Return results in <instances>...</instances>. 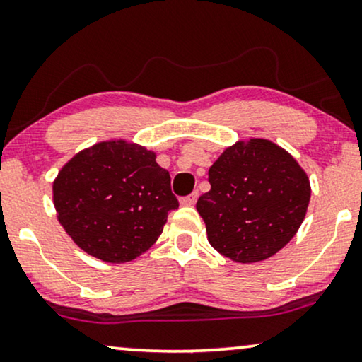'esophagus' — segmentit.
Instances as JSON below:
<instances>
[{"label":"esophagus","mask_w":362,"mask_h":362,"mask_svg":"<svg viewBox=\"0 0 362 362\" xmlns=\"http://www.w3.org/2000/svg\"><path fill=\"white\" fill-rule=\"evenodd\" d=\"M198 196H199L198 191L191 192V194L186 196V198H181V204L182 206H192L196 203V201H198Z\"/></svg>","instance_id":"obj_1"}]
</instances>
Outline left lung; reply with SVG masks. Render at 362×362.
<instances>
[{"instance_id":"obj_1","label":"left lung","mask_w":362,"mask_h":362,"mask_svg":"<svg viewBox=\"0 0 362 362\" xmlns=\"http://www.w3.org/2000/svg\"><path fill=\"white\" fill-rule=\"evenodd\" d=\"M211 189L196 203L208 241L236 262H257L288 244L306 216L311 186L283 148L250 139L209 168Z\"/></svg>"}]
</instances>
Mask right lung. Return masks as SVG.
Wrapping results in <instances>:
<instances>
[{"label":"right lung","mask_w":362,"mask_h":362,"mask_svg":"<svg viewBox=\"0 0 362 362\" xmlns=\"http://www.w3.org/2000/svg\"><path fill=\"white\" fill-rule=\"evenodd\" d=\"M61 226L88 255L133 261L149 250L177 209L170 173L156 154L126 141H105L78 153L53 182Z\"/></svg>","instance_id":"obj_1"}]
</instances>
